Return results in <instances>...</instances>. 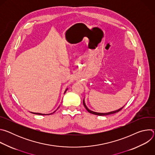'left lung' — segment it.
Masks as SVG:
<instances>
[{"label":"left lung","instance_id":"1","mask_svg":"<svg viewBox=\"0 0 155 155\" xmlns=\"http://www.w3.org/2000/svg\"><path fill=\"white\" fill-rule=\"evenodd\" d=\"M83 105L84 106V107L86 108V109L87 110V111L90 113V114H94V115H99V116H103V115H111V114H115V113H117L118 112H120L121 110H122V108L124 107V106L121 108H120V109L117 110H115V111H113V112H108V113H97V112H93V111H91V110H90V109H88L87 107H86V105H85V103H84V101L83 100Z\"/></svg>","mask_w":155,"mask_h":155}]
</instances>
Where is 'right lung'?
<instances>
[{
	"label": "right lung",
	"mask_w": 155,
	"mask_h": 155,
	"mask_svg": "<svg viewBox=\"0 0 155 155\" xmlns=\"http://www.w3.org/2000/svg\"><path fill=\"white\" fill-rule=\"evenodd\" d=\"M68 90V89H66L65 90V92H64V93L66 92V91ZM54 112H55V111ZM53 112V113H54ZM53 113H51V114H39V113H33V112H32V114H36V115H50V114H53Z\"/></svg>",
	"instance_id": "obj_1"
}]
</instances>
